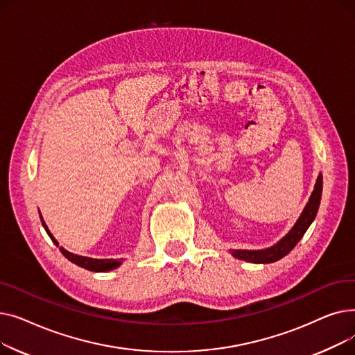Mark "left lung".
Instances as JSON below:
<instances>
[{
  "instance_id": "8db88e82",
  "label": "left lung",
  "mask_w": 355,
  "mask_h": 355,
  "mask_svg": "<svg viewBox=\"0 0 355 355\" xmlns=\"http://www.w3.org/2000/svg\"><path fill=\"white\" fill-rule=\"evenodd\" d=\"M321 196H322V175L320 174L318 178H316L313 191L306 202V206L304 207L300 218L296 220L293 227L277 241L273 246L266 248V249H260V250H243V249H234L230 250L232 256L240 260H245V262L250 263H273L276 260L282 259L286 256L295 246L297 241H300L308 227L311 226V223L313 221L316 213H318L320 209V202H321Z\"/></svg>"
}]
</instances>
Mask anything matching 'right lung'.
Segmentation results:
<instances>
[{"label":"right lung","instance_id":"add662e5","mask_svg":"<svg viewBox=\"0 0 355 355\" xmlns=\"http://www.w3.org/2000/svg\"><path fill=\"white\" fill-rule=\"evenodd\" d=\"M40 218H42V223H43V227L44 230L47 232V234L50 236V239L53 240V243L55 246H59V241L54 239V236L50 233L47 225L44 223L42 214H40ZM60 252L63 253L64 257H67L71 263L78 265L83 269H87V270H92V272H109V270H114L116 268H119L123 262V259H93V257H86V256H79V254H74V253H70L67 252L64 248H60Z\"/></svg>","mask_w":355,"mask_h":355}]
</instances>
